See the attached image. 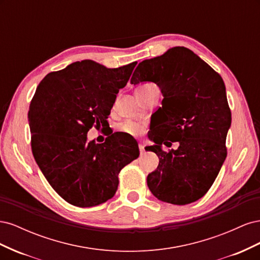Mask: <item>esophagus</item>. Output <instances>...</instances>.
I'll return each mask as SVG.
<instances>
[{"mask_svg": "<svg viewBox=\"0 0 260 260\" xmlns=\"http://www.w3.org/2000/svg\"><path fill=\"white\" fill-rule=\"evenodd\" d=\"M139 149H140V153H141V154H143V153L145 152L144 145H143V143H142V142H140V143H139Z\"/></svg>", "mask_w": 260, "mask_h": 260, "instance_id": "1", "label": "esophagus"}]
</instances>
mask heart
Here are the masks:
<instances>
[{"label":"heart","mask_w":260,"mask_h":260,"mask_svg":"<svg viewBox=\"0 0 260 260\" xmlns=\"http://www.w3.org/2000/svg\"><path fill=\"white\" fill-rule=\"evenodd\" d=\"M155 88H157V86L153 83H143V84H141V85L138 86L137 90H136V93L145 94L146 92L151 91L152 89H155ZM121 129H122L123 132L128 133V135H131V136H139V135H141V133H143V131H144V128L142 127V125L133 122V121L124 122L121 125Z\"/></svg>","instance_id":"heart-1"}]
</instances>
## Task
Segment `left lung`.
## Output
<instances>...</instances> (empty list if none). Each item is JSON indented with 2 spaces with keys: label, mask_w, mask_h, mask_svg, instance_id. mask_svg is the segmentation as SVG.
Returning <instances> with one entry per match:
<instances>
[{
  "label": "left lung",
  "mask_w": 260,
  "mask_h": 260,
  "mask_svg": "<svg viewBox=\"0 0 260 260\" xmlns=\"http://www.w3.org/2000/svg\"><path fill=\"white\" fill-rule=\"evenodd\" d=\"M146 81L158 85L164 95L156 135L151 136L156 144L145 148L159 158L147 176V186L159 201L186 205L208 192L226 157L231 111L225 85L221 76L184 46L141 61L131 83ZM166 138L179 142L178 149L162 151Z\"/></svg>",
  "instance_id": "8db88e82"
}]
</instances>
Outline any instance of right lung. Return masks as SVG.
<instances>
[{"label": "right lung", "mask_w": 260, "mask_h": 260, "mask_svg": "<svg viewBox=\"0 0 260 260\" xmlns=\"http://www.w3.org/2000/svg\"><path fill=\"white\" fill-rule=\"evenodd\" d=\"M137 61L106 68L90 59L46 75L31 100L28 119L31 149L45 179L61 199L92 207L115 195L120 170L137 159L138 143L118 135L96 144L86 141L93 127H104L117 93Z\"/></svg>", "instance_id": "1"}]
</instances>
